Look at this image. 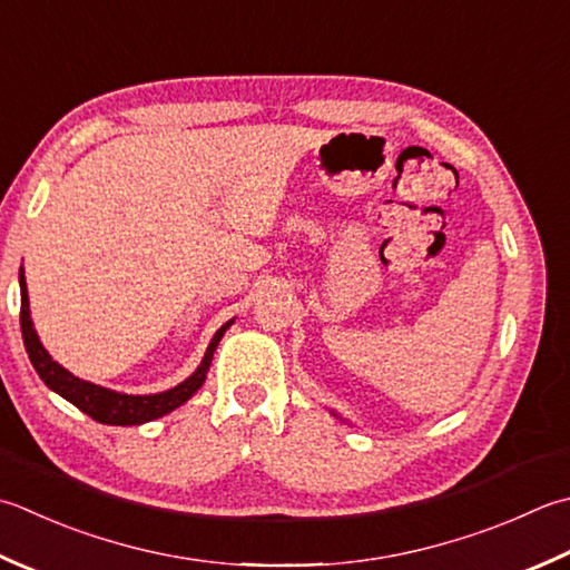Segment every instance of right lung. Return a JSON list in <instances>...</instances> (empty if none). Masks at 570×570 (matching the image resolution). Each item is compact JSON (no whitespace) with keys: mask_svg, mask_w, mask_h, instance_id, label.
<instances>
[{"mask_svg":"<svg viewBox=\"0 0 570 570\" xmlns=\"http://www.w3.org/2000/svg\"><path fill=\"white\" fill-rule=\"evenodd\" d=\"M19 288H21V311H19V321H21V338H24V348L29 353L31 365L37 367V373L47 387H51L53 393H59L63 400H69L71 405H76L81 412H86L88 417H94L100 425H142V422L158 420L167 412H173L175 407H180L187 403L199 387H203L212 355L217 351V343L225 336V331L232 326L234 321H227L222 326L215 338L209 341L207 353L203 363L197 365V371L183 381L180 385H175L165 393H155V395H126V393H116V390L100 387L88 381H81L73 373L66 371L63 365L56 363L51 355L43 348L37 331H33V323L29 316V296H27V282H24V269H19Z\"/></svg>","mask_w":570,"mask_h":570,"instance_id":"add662e5","label":"right lung"}]
</instances>
